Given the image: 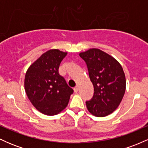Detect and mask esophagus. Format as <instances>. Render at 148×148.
Instances as JSON below:
<instances>
[{"label": "esophagus", "instance_id": "obj_1", "mask_svg": "<svg viewBox=\"0 0 148 148\" xmlns=\"http://www.w3.org/2000/svg\"><path fill=\"white\" fill-rule=\"evenodd\" d=\"M79 86H76L75 88H74V90L75 92H77L78 91H79Z\"/></svg>", "mask_w": 148, "mask_h": 148}]
</instances>
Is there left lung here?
Segmentation results:
<instances>
[{"instance_id": "8db88e82", "label": "left lung", "mask_w": 148, "mask_h": 148, "mask_svg": "<svg viewBox=\"0 0 148 148\" xmlns=\"http://www.w3.org/2000/svg\"><path fill=\"white\" fill-rule=\"evenodd\" d=\"M94 86V95L86 101L88 110L97 117L111 114L118 108L126 89L123 69L114 58L97 49L81 53Z\"/></svg>"}]
</instances>
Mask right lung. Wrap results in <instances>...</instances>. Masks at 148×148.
<instances>
[{
    "instance_id": "1",
    "label": "right lung",
    "mask_w": 148,
    "mask_h": 148,
    "mask_svg": "<svg viewBox=\"0 0 148 148\" xmlns=\"http://www.w3.org/2000/svg\"><path fill=\"white\" fill-rule=\"evenodd\" d=\"M67 56L58 49L45 53L27 70L24 86L27 96L35 108L47 115H56L67 106L74 92L58 73Z\"/></svg>"
}]
</instances>
